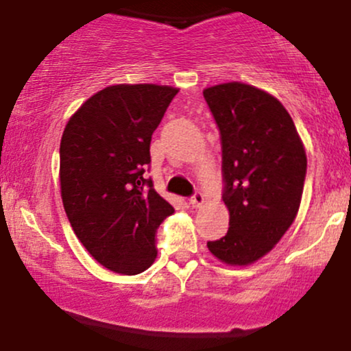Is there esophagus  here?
<instances>
[{
  "label": "esophagus",
  "instance_id": "1",
  "mask_svg": "<svg viewBox=\"0 0 351 351\" xmlns=\"http://www.w3.org/2000/svg\"><path fill=\"white\" fill-rule=\"evenodd\" d=\"M189 203H191L193 208L203 206V204H204V195L201 191H198V189H196V191L193 193L191 198H189Z\"/></svg>",
  "mask_w": 351,
  "mask_h": 351
}]
</instances>
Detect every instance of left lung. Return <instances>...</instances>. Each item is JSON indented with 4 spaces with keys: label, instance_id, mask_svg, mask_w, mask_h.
I'll return each mask as SVG.
<instances>
[{
    "label": "left lung",
    "instance_id": "1",
    "mask_svg": "<svg viewBox=\"0 0 351 351\" xmlns=\"http://www.w3.org/2000/svg\"><path fill=\"white\" fill-rule=\"evenodd\" d=\"M219 128L226 236L208 241L213 256L231 265L261 259L280 241L299 211L307 155L292 117L267 92L228 82L204 88Z\"/></svg>",
    "mask_w": 351,
    "mask_h": 351
}]
</instances>
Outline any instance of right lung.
I'll list each match as a JSON object with an SVG mask.
<instances>
[{
    "instance_id": "obj_1",
    "label": "right lung",
    "mask_w": 351,
    "mask_h": 351,
    "mask_svg": "<svg viewBox=\"0 0 351 351\" xmlns=\"http://www.w3.org/2000/svg\"><path fill=\"white\" fill-rule=\"evenodd\" d=\"M178 88L120 84L92 95L60 138V196L97 263L135 276L155 261L156 229L173 206L153 188L150 142Z\"/></svg>"
}]
</instances>
